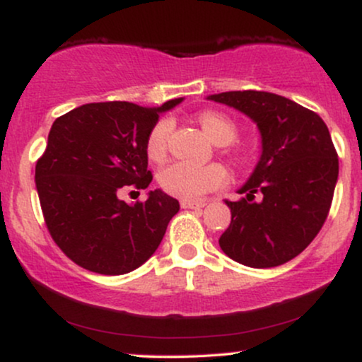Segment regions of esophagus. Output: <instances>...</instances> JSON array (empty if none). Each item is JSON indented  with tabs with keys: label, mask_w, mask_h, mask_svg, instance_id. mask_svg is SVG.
<instances>
[{
	"label": "esophagus",
	"mask_w": 362,
	"mask_h": 362,
	"mask_svg": "<svg viewBox=\"0 0 362 362\" xmlns=\"http://www.w3.org/2000/svg\"><path fill=\"white\" fill-rule=\"evenodd\" d=\"M206 206L204 202H181V208L185 209H202Z\"/></svg>",
	"instance_id": "1"
}]
</instances>
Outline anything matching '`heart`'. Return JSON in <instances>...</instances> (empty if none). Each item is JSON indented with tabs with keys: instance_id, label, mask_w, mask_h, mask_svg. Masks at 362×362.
Returning <instances> with one entry per match:
<instances>
[{
	"instance_id": "1",
	"label": "heart",
	"mask_w": 362,
	"mask_h": 362,
	"mask_svg": "<svg viewBox=\"0 0 362 362\" xmlns=\"http://www.w3.org/2000/svg\"><path fill=\"white\" fill-rule=\"evenodd\" d=\"M199 124L206 136L218 146H226L236 137V127L226 115L218 112H203L199 115ZM173 122L169 119H160L151 129L146 141V151L151 159L158 160L166 154L168 139L171 134ZM159 185L166 193L185 199L196 202L209 191L221 188L226 182V173L221 166H193L188 163L168 164L159 171Z\"/></svg>"
}]
</instances>
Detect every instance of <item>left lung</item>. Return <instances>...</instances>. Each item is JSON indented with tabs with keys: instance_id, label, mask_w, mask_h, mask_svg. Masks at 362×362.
I'll return each mask as SVG.
<instances>
[{
	"instance_id": "8db88e82",
	"label": "left lung",
	"mask_w": 362,
	"mask_h": 362,
	"mask_svg": "<svg viewBox=\"0 0 362 362\" xmlns=\"http://www.w3.org/2000/svg\"><path fill=\"white\" fill-rule=\"evenodd\" d=\"M208 100L240 110L262 137L260 159L238 189L245 196L226 202L231 223L220 247L252 269L287 263L309 247L331 209L339 159L329 129L317 114L276 93L235 90Z\"/></svg>"
}]
</instances>
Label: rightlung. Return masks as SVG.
Returning a JSON list of instances; mask_svg holds the SVG:
<instances>
[{
  "label": "right lung",
  "instance_id": "1",
  "mask_svg": "<svg viewBox=\"0 0 362 362\" xmlns=\"http://www.w3.org/2000/svg\"><path fill=\"white\" fill-rule=\"evenodd\" d=\"M181 102H97L53 122L35 182L53 242L82 269L124 275L158 250L180 202L160 189L134 204L119 196L151 185L147 136L159 115Z\"/></svg>",
  "mask_w": 362,
  "mask_h": 362
}]
</instances>
